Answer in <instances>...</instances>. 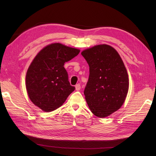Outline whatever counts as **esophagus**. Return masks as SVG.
Returning a JSON list of instances; mask_svg holds the SVG:
<instances>
[{
  "label": "esophagus",
  "instance_id": "34e87169",
  "mask_svg": "<svg viewBox=\"0 0 156 156\" xmlns=\"http://www.w3.org/2000/svg\"><path fill=\"white\" fill-rule=\"evenodd\" d=\"M75 90H76L77 91L80 90V89H81V86H80V84H76V85L75 86Z\"/></svg>",
  "mask_w": 156,
  "mask_h": 156
}]
</instances>
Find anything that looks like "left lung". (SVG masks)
<instances>
[{
  "instance_id": "8db88e82",
  "label": "left lung",
  "mask_w": 156,
  "mask_h": 156,
  "mask_svg": "<svg viewBox=\"0 0 156 156\" xmlns=\"http://www.w3.org/2000/svg\"><path fill=\"white\" fill-rule=\"evenodd\" d=\"M81 55L89 66V78L84 91L90 110L105 118L124 104L129 77L123 60L111 45L100 44L84 49Z\"/></svg>"
}]
</instances>
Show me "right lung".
<instances>
[{"mask_svg": "<svg viewBox=\"0 0 156 156\" xmlns=\"http://www.w3.org/2000/svg\"><path fill=\"white\" fill-rule=\"evenodd\" d=\"M80 52L60 43L48 45L32 61L26 75V89L33 104L45 112L63 105L75 87L70 85L64 65Z\"/></svg>", "mask_w": 156, "mask_h": 156, "instance_id": "add662e5", "label": "right lung"}]
</instances>
